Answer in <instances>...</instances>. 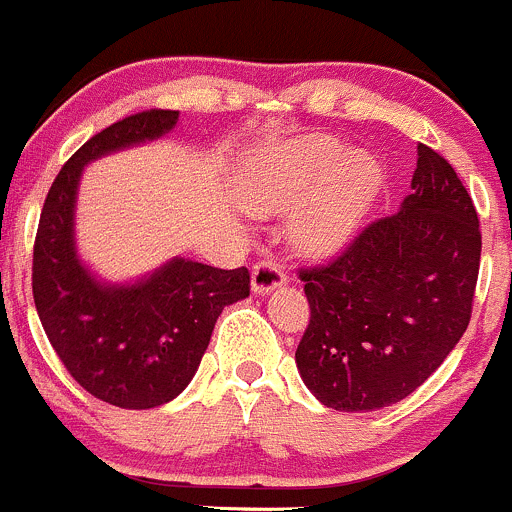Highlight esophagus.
Returning a JSON list of instances; mask_svg holds the SVG:
<instances>
[{"instance_id":"obj_1","label":"esophagus","mask_w":512,"mask_h":512,"mask_svg":"<svg viewBox=\"0 0 512 512\" xmlns=\"http://www.w3.org/2000/svg\"><path fill=\"white\" fill-rule=\"evenodd\" d=\"M285 283L283 268L276 261H261L251 268V290L256 295H268L271 290L280 288Z\"/></svg>"}]
</instances>
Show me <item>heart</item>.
Listing matches in <instances>:
<instances>
[{
	"label": "heart",
	"instance_id": "heart-1",
	"mask_svg": "<svg viewBox=\"0 0 512 512\" xmlns=\"http://www.w3.org/2000/svg\"><path fill=\"white\" fill-rule=\"evenodd\" d=\"M386 183L381 161L349 151L337 136L278 141L251 158L244 205L258 214L290 212V239L300 251L327 256L354 239Z\"/></svg>",
	"mask_w": 512,
	"mask_h": 512
}]
</instances>
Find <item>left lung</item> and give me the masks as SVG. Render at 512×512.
I'll list each match as a JSON object with an SVG mask.
<instances>
[{"mask_svg": "<svg viewBox=\"0 0 512 512\" xmlns=\"http://www.w3.org/2000/svg\"><path fill=\"white\" fill-rule=\"evenodd\" d=\"M481 232L454 168L417 144L410 195L327 266L305 268L310 324L295 364L322 405L371 412L408 398L471 320Z\"/></svg>", "mask_w": 512, "mask_h": 512, "instance_id": "8db88e82", "label": "left lung"}]
</instances>
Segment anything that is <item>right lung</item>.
<instances>
[{
	"instance_id": "1",
	"label": "right lung",
	"mask_w": 512,
	"mask_h": 512,
	"mask_svg": "<svg viewBox=\"0 0 512 512\" xmlns=\"http://www.w3.org/2000/svg\"><path fill=\"white\" fill-rule=\"evenodd\" d=\"M178 112L151 109L107 126L51 185L34 246V302L48 342L87 393L124 410L178 398L195 376L222 310L249 298V271L173 256L136 280H102L75 239L80 178L109 153L163 139Z\"/></svg>"
}]
</instances>
